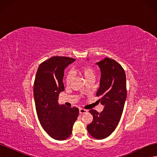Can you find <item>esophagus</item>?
I'll use <instances>...</instances> for the list:
<instances>
[{
  "instance_id": "obj_1",
  "label": "esophagus",
  "mask_w": 157,
  "mask_h": 157,
  "mask_svg": "<svg viewBox=\"0 0 157 157\" xmlns=\"http://www.w3.org/2000/svg\"><path fill=\"white\" fill-rule=\"evenodd\" d=\"M86 112H87V110H86V109H84L80 108V109H79V113H80V114H83V113H86Z\"/></svg>"
}]
</instances>
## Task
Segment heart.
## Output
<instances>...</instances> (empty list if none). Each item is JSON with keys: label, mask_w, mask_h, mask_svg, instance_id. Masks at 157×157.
I'll return each instance as SVG.
<instances>
[{"label": "heart", "mask_w": 157, "mask_h": 157, "mask_svg": "<svg viewBox=\"0 0 157 157\" xmlns=\"http://www.w3.org/2000/svg\"><path fill=\"white\" fill-rule=\"evenodd\" d=\"M78 70L79 71V73H81L82 75L84 78L86 79L87 81L88 80L91 79V78H94L96 77V70L95 69L93 66L86 64V65H80V67L78 68ZM74 78V75L72 71H68L66 73V77H65V82L66 84L71 85V84L72 83L73 80Z\"/></svg>", "instance_id": "1"}]
</instances>
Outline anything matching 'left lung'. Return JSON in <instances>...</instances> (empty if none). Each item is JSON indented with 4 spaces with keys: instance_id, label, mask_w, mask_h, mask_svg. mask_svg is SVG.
<instances>
[{
    "instance_id": "1",
    "label": "left lung",
    "mask_w": 157,
    "mask_h": 157,
    "mask_svg": "<svg viewBox=\"0 0 157 157\" xmlns=\"http://www.w3.org/2000/svg\"><path fill=\"white\" fill-rule=\"evenodd\" d=\"M101 69V80L96 96L104 106L98 113L91 109L93 121L87 130L92 137L103 140L110 136L119 122L127 96L126 74L115 60L105 58L97 63Z\"/></svg>"
}]
</instances>
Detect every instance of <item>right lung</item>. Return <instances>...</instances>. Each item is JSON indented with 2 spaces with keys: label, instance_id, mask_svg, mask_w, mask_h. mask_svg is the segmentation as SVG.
Segmentation results:
<instances>
[{
  "label": "right lung",
  "instance_id": "right-lung-1",
  "mask_svg": "<svg viewBox=\"0 0 157 157\" xmlns=\"http://www.w3.org/2000/svg\"><path fill=\"white\" fill-rule=\"evenodd\" d=\"M76 59L53 56L40 64L33 86L35 107L43 129L56 140L67 139L77 119L79 109L66 107L58 103L60 92L64 90V70Z\"/></svg>",
  "mask_w": 157,
  "mask_h": 157
}]
</instances>
